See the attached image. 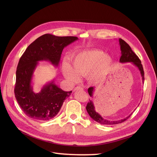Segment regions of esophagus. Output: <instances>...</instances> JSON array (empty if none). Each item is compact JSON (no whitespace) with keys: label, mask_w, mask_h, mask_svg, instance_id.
<instances>
[{"label":"esophagus","mask_w":157,"mask_h":157,"mask_svg":"<svg viewBox=\"0 0 157 157\" xmlns=\"http://www.w3.org/2000/svg\"><path fill=\"white\" fill-rule=\"evenodd\" d=\"M82 89H83V88H82V87H80V86H77V87L75 88L74 91H76V90H82Z\"/></svg>","instance_id":"esophagus-1"}]
</instances>
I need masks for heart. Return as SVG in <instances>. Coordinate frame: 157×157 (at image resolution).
Here are the masks:
<instances>
[{
	"mask_svg": "<svg viewBox=\"0 0 157 157\" xmlns=\"http://www.w3.org/2000/svg\"><path fill=\"white\" fill-rule=\"evenodd\" d=\"M73 68L65 61L63 64L64 77L72 83L80 80V75L88 76L91 82L99 81L105 78L110 71L112 59L102 50L90 49L82 51L72 59Z\"/></svg>",
	"mask_w": 157,
	"mask_h": 157,
	"instance_id": "obj_1",
	"label": "heart"
}]
</instances>
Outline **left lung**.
I'll return each mask as SVG.
<instances>
[{
  "mask_svg": "<svg viewBox=\"0 0 157 157\" xmlns=\"http://www.w3.org/2000/svg\"><path fill=\"white\" fill-rule=\"evenodd\" d=\"M118 42H119V45L121 47V57L120 58V62L121 63H125L130 62L133 65H134L140 71L141 76L142 77V82L144 81V71L143 66L141 65V62L140 59H139L138 57L136 56V54L134 53V52L132 51L131 49L130 46L128 45L126 42L123 40L121 39H118ZM94 88L95 87H90L88 90V94L90 97H93V93L94 92ZM86 111L88 113L90 117H91L94 121L99 123L103 125H113V124H117L122 123L126 120H127L128 118L130 117L132 113L130 115H128L126 118H123V119L118 120V121H110L108 119H105V118H103L98 113H97L95 110V107L94 105V103L91 99H89V102L86 105Z\"/></svg>",
  "mask_w": 157,
  "mask_h": 157,
  "instance_id": "1",
  "label": "left lung"
}]
</instances>
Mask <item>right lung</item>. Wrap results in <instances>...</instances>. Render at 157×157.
I'll return each mask as SVG.
<instances>
[{
	"label": "right lung",
	"instance_id": "obj_1",
	"mask_svg": "<svg viewBox=\"0 0 157 157\" xmlns=\"http://www.w3.org/2000/svg\"><path fill=\"white\" fill-rule=\"evenodd\" d=\"M78 39L76 36L45 34L25 50L17 67L14 93L18 104L27 117L45 121L58 115L65 99L72 91H63L55 84L54 79L44 84L39 93H35L32 85L33 74L39 61H49L58 67L63 48Z\"/></svg>",
	"mask_w": 157,
	"mask_h": 157
}]
</instances>
